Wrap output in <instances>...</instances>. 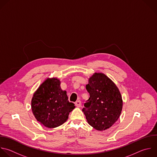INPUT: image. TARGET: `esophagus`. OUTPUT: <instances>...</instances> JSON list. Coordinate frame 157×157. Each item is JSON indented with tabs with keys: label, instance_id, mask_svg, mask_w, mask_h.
Returning a JSON list of instances; mask_svg holds the SVG:
<instances>
[{
	"label": "esophagus",
	"instance_id": "1",
	"mask_svg": "<svg viewBox=\"0 0 157 157\" xmlns=\"http://www.w3.org/2000/svg\"><path fill=\"white\" fill-rule=\"evenodd\" d=\"M75 105L77 107H80L81 106V101L80 100H78L75 102Z\"/></svg>",
	"mask_w": 157,
	"mask_h": 157
}]
</instances>
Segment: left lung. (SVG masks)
Instances as JSON below:
<instances>
[{"instance_id":"obj_1","label":"left lung","mask_w":157,"mask_h":157,"mask_svg":"<svg viewBox=\"0 0 157 157\" xmlns=\"http://www.w3.org/2000/svg\"><path fill=\"white\" fill-rule=\"evenodd\" d=\"M86 88L90 97L82 110L87 123L100 131L110 128L120 118L123 109L118 87L105 74L95 73Z\"/></svg>"}]
</instances>
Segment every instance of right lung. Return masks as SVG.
<instances>
[{
    "instance_id": "obj_1",
    "label": "right lung",
    "mask_w": 157,
    "mask_h": 157,
    "mask_svg": "<svg viewBox=\"0 0 157 157\" xmlns=\"http://www.w3.org/2000/svg\"><path fill=\"white\" fill-rule=\"evenodd\" d=\"M57 78L46 79L34 93L31 109L37 121L46 128H55L63 124L75 108L68 101L66 90L60 87Z\"/></svg>"
}]
</instances>
